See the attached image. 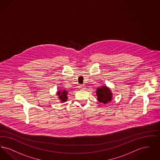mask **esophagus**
<instances>
[{"label": "esophagus", "instance_id": "1", "mask_svg": "<svg viewBox=\"0 0 160 160\" xmlns=\"http://www.w3.org/2000/svg\"><path fill=\"white\" fill-rule=\"evenodd\" d=\"M78 88H79V89H84V86L83 84H80L79 86H78Z\"/></svg>", "mask_w": 160, "mask_h": 160}]
</instances>
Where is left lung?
I'll list each match as a JSON object with an SVG mask.
<instances>
[{
	"label": "left lung",
	"instance_id": "left-lung-1",
	"mask_svg": "<svg viewBox=\"0 0 160 160\" xmlns=\"http://www.w3.org/2000/svg\"><path fill=\"white\" fill-rule=\"evenodd\" d=\"M97 94L98 97L97 99L101 102L106 104L107 102H110L112 100V93L110 91V89L105 86H102L101 88H98Z\"/></svg>",
	"mask_w": 160,
	"mask_h": 160
}]
</instances>
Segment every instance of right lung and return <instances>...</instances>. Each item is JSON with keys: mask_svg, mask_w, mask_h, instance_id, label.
I'll list each match as a JSON object with an SVG mask.
<instances>
[{"mask_svg": "<svg viewBox=\"0 0 160 160\" xmlns=\"http://www.w3.org/2000/svg\"><path fill=\"white\" fill-rule=\"evenodd\" d=\"M68 92L66 91H62L61 92L58 91V95H59V98H60L62 102H64V101H66L67 99L68 98V97H67V93Z\"/></svg>", "mask_w": 160, "mask_h": 160, "instance_id": "obj_1", "label": "right lung"}]
</instances>
